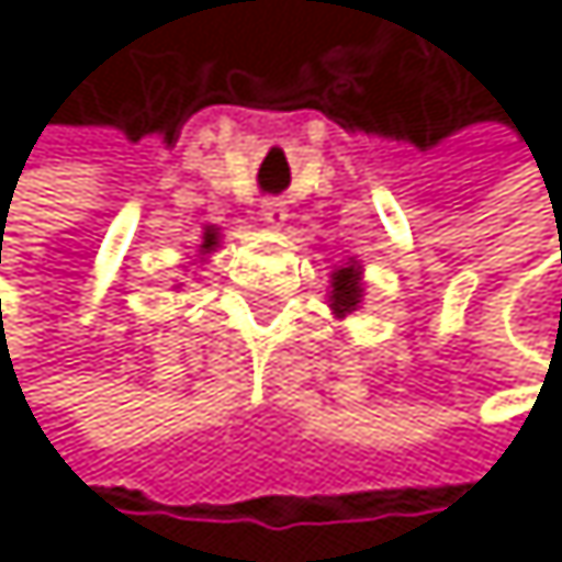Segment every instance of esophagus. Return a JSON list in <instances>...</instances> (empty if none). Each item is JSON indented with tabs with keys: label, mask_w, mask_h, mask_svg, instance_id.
Masks as SVG:
<instances>
[{
	"label": "esophagus",
	"mask_w": 562,
	"mask_h": 562,
	"mask_svg": "<svg viewBox=\"0 0 562 562\" xmlns=\"http://www.w3.org/2000/svg\"><path fill=\"white\" fill-rule=\"evenodd\" d=\"M262 222L269 225V228H279L286 222V202L283 199H262Z\"/></svg>",
	"instance_id": "esophagus-1"
}]
</instances>
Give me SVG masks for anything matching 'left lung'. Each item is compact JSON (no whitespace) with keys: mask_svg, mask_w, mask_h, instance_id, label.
<instances>
[{"mask_svg":"<svg viewBox=\"0 0 562 562\" xmlns=\"http://www.w3.org/2000/svg\"><path fill=\"white\" fill-rule=\"evenodd\" d=\"M360 296H363V286H360V262L350 259L344 266L334 269L330 276V306L337 316H347L360 306Z\"/></svg>","mask_w":562,"mask_h":562,"instance_id":"8db88e82","label":"left lung"}]
</instances>
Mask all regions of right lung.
Masks as SVG:
<instances>
[{
	"mask_svg": "<svg viewBox=\"0 0 562 562\" xmlns=\"http://www.w3.org/2000/svg\"><path fill=\"white\" fill-rule=\"evenodd\" d=\"M215 246H218V228H215V225H209V228H205V235H202V246H199V252L205 256V252H212Z\"/></svg>",
	"mask_w": 562,
	"mask_h": 562,
	"instance_id": "add662e5",
	"label": "right lung"
}]
</instances>
